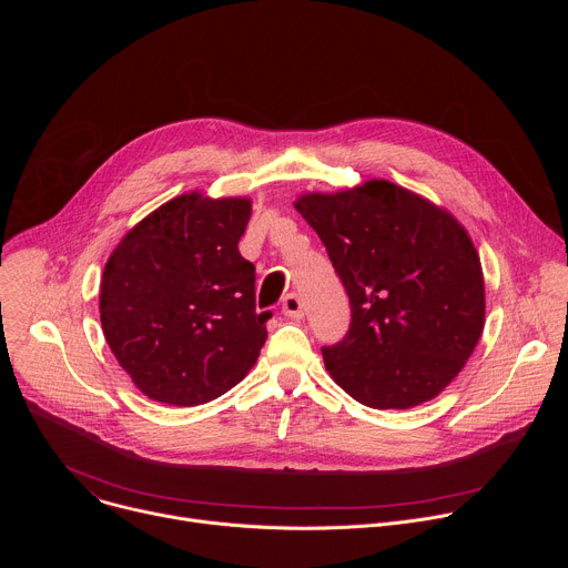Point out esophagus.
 Returning <instances> with one entry per match:
<instances>
[{
  "mask_svg": "<svg viewBox=\"0 0 568 568\" xmlns=\"http://www.w3.org/2000/svg\"><path fill=\"white\" fill-rule=\"evenodd\" d=\"M283 314L290 318H303L305 310H303V301L298 294H287L283 298Z\"/></svg>",
  "mask_w": 568,
  "mask_h": 568,
  "instance_id": "34e87169",
  "label": "esophagus"
}]
</instances>
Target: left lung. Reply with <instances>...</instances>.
Instances as JSON below:
<instances>
[{
  "instance_id": "obj_1",
  "label": "left lung",
  "mask_w": 568,
  "mask_h": 568,
  "mask_svg": "<svg viewBox=\"0 0 568 568\" xmlns=\"http://www.w3.org/2000/svg\"><path fill=\"white\" fill-rule=\"evenodd\" d=\"M294 206L351 301L346 337L321 348L333 379L373 409H409L436 397L483 333V272L465 229L384 180L310 193Z\"/></svg>"
}]
</instances>
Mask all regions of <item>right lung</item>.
Returning a JSON list of instances; mask_svg holds the SVG:
<instances>
[{
  "label": "right lung",
  "instance_id": "right-lung-1",
  "mask_svg": "<svg viewBox=\"0 0 568 568\" xmlns=\"http://www.w3.org/2000/svg\"><path fill=\"white\" fill-rule=\"evenodd\" d=\"M252 202L182 195L143 217L101 281L103 335L152 399L195 407L256 364L272 312L256 310V267L240 256Z\"/></svg>",
  "mask_w": 568,
  "mask_h": 568
}]
</instances>
